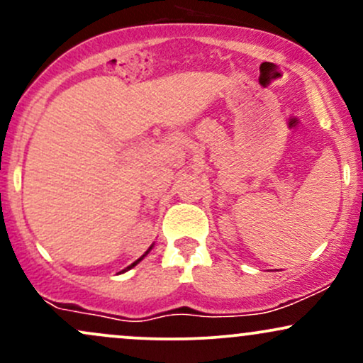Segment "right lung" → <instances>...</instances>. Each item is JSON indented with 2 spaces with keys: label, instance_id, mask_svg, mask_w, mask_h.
Segmentation results:
<instances>
[{
  "label": "right lung",
  "instance_id": "add662e5",
  "mask_svg": "<svg viewBox=\"0 0 363 363\" xmlns=\"http://www.w3.org/2000/svg\"><path fill=\"white\" fill-rule=\"evenodd\" d=\"M150 249H152V247H150ZM150 249H148V251H150ZM148 251H147V252H145V254H143V256H141V257H140V259H136L135 262H133V264H129V266H128V268H126V269H124V272H128V269H131V268H133V266H136V264H138V262H140L141 259H143V257H145V256H147V254H148Z\"/></svg>",
  "mask_w": 363,
  "mask_h": 363
}]
</instances>
